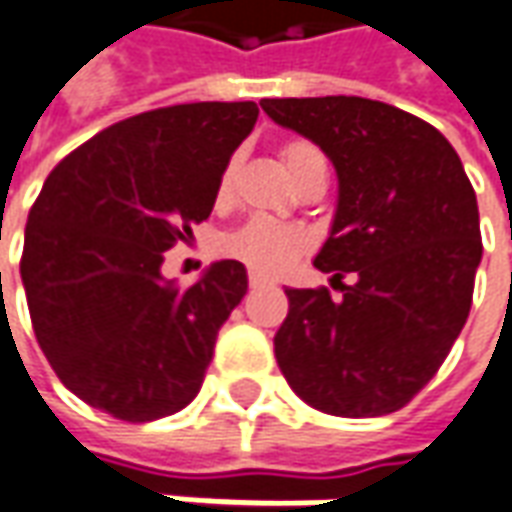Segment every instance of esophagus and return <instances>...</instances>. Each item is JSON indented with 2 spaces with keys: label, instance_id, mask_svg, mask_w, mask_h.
Returning a JSON list of instances; mask_svg holds the SVG:
<instances>
[{
  "label": "esophagus",
  "instance_id": "obj_1",
  "mask_svg": "<svg viewBox=\"0 0 512 512\" xmlns=\"http://www.w3.org/2000/svg\"><path fill=\"white\" fill-rule=\"evenodd\" d=\"M260 285H266V280H263L260 274H255V271H252V274H249V288H260Z\"/></svg>",
  "mask_w": 512,
  "mask_h": 512
}]
</instances>
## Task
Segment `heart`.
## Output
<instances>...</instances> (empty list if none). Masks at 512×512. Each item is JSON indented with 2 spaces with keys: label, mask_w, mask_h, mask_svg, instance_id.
<instances>
[{
  "label": "heart",
  "mask_w": 512,
  "mask_h": 512,
  "mask_svg": "<svg viewBox=\"0 0 512 512\" xmlns=\"http://www.w3.org/2000/svg\"><path fill=\"white\" fill-rule=\"evenodd\" d=\"M316 159H322V154L316 151L311 142H285L283 162L288 173H300L305 165H311ZM232 176H235V159H229L227 168L221 170L218 179V196L224 198L232 187ZM305 249V235L300 229L288 227V224H277L271 218H249L246 224L238 229H232L224 238V252L232 257H238L241 263H246L249 269L260 271V274H277L285 266H291Z\"/></svg>",
  "instance_id": "heart-1"
}]
</instances>
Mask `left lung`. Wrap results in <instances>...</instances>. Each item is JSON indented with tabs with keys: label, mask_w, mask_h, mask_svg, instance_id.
<instances>
[{
	"label": "left lung",
	"mask_w": 512,
	"mask_h": 512,
	"mask_svg": "<svg viewBox=\"0 0 512 512\" xmlns=\"http://www.w3.org/2000/svg\"><path fill=\"white\" fill-rule=\"evenodd\" d=\"M263 111L322 148L339 196L314 266L342 280L288 288L274 356L308 406L339 417L398 412L429 384L471 311L479 207L434 125L367 97H277Z\"/></svg>",
	"instance_id": "8db88e82"
}]
</instances>
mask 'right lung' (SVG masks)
Wrapping results in <instances>:
<instances>
[{"mask_svg": "<svg viewBox=\"0 0 512 512\" xmlns=\"http://www.w3.org/2000/svg\"><path fill=\"white\" fill-rule=\"evenodd\" d=\"M252 100L182 103L111 125L58 162L27 215L22 283L36 339L69 392L145 423L193 401L249 277L215 260L190 288L165 252L207 221Z\"/></svg>", "mask_w": 512, "mask_h": 512, "instance_id": "right-lung-1", "label": "right lung"}]
</instances>
